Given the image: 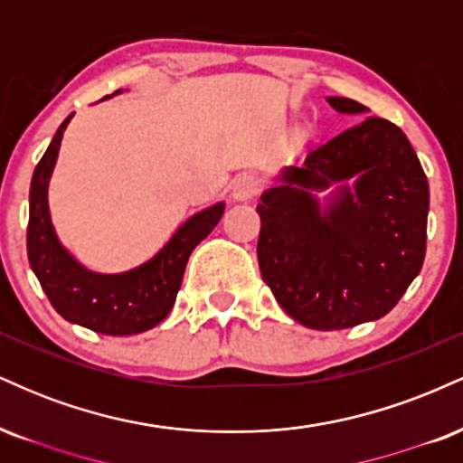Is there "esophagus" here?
<instances>
[{
	"label": "esophagus",
	"instance_id": "esophagus-1",
	"mask_svg": "<svg viewBox=\"0 0 463 463\" xmlns=\"http://www.w3.org/2000/svg\"><path fill=\"white\" fill-rule=\"evenodd\" d=\"M261 178L257 174H241L232 180V195L237 200H252L261 191Z\"/></svg>",
	"mask_w": 463,
	"mask_h": 463
}]
</instances>
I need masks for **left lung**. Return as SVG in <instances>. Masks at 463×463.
Segmentation results:
<instances>
[{
	"label": "left lung",
	"instance_id": "obj_1",
	"mask_svg": "<svg viewBox=\"0 0 463 463\" xmlns=\"http://www.w3.org/2000/svg\"><path fill=\"white\" fill-rule=\"evenodd\" d=\"M339 113H365L348 98H328ZM354 175L326 214L316 190ZM257 257L279 305L316 331L379 320L416 279L427 252L429 183L398 126L368 117L307 154L265 191Z\"/></svg>",
	"mask_w": 463,
	"mask_h": 463
}]
</instances>
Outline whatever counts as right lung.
Instances as JSON below:
<instances>
[{"mask_svg": "<svg viewBox=\"0 0 463 463\" xmlns=\"http://www.w3.org/2000/svg\"><path fill=\"white\" fill-rule=\"evenodd\" d=\"M67 117L34 169L30 184L28 259L36 279L62 317L102 335H137L154 328L172 311L194 248L213 231L224 204L184 222L156 257L124 274L84 269L58 241L47 209V183L54 169Z\"/></svg>", "mask_w": 463, "mask_h": 463, "instance_id": "add662e5", "label": "right lung"}]
</instances>
